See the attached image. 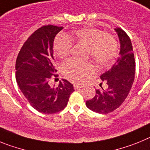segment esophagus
Returning <instances> with one entry per match:
<instances>
[{
  "label": "esophagus",
  "mask_w": 150,
  "mask_h": 150,
  "mask_svg": "<svg viewBox=\"0 0 150 150\" xmlns=\"http://www.w3.org/2000/svg\"><path fill=\"white\" fill-rule=\"evenodd\" d=\"M74 89H80V88H82V86H80V85L79 84H74Z\"/></svg>",
  "instance_id": "obj_1"
}]
</instances>
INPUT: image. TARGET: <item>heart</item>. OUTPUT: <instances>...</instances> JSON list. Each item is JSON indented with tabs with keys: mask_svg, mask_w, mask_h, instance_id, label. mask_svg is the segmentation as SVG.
Wrapping results in <instances>:
<instances>
[{
	"mask_svg": "<svg viewBox=\"0 0 150 150\" xmlns=\"http://www.w3.org/2000/svg\"><path fill=\"white\" fill-rule=\"evenodd\" d=\"M72 39L88 46V56L99 64H107L113 60L118 51L116 38L110 34L96 28H86L75 31ZM73 47L71 40L66 35L60 34L54 43V50L60 59L70 54ZM62 74L70 80L80 83L95 71L93 63L82 62L70 59L62 64Z\"/></svg>",
	"mask_w": 150,
	"mask_h": 150,
	"instance_id": "b5f03b06",
	"label": "heart"
}]
</instances>
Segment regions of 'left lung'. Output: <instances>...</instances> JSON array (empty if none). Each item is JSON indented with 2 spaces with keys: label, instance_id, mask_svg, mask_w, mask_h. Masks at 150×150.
Listing matches in <instances>:
<instances>
[{
  "label": "left lung",
  "instance_id": "1",
  "mask_svg": "<svg viewBox=\"0 0 150 150\" xmlns=\"http://www.w3.org/2000/svg\"><path fill=\"white\" fill-rule=\"evenodd\" d=\"M120 41V57L112 68L102 74L100 79L107 85V89H96L95 97L86 100L88 109L106 114L121 106L127 98L134 80L135 62L132 41L120 28H115Z\"/></svg>",
  "mask_w": 150,
  "mask_h": 150
}]
</instances>
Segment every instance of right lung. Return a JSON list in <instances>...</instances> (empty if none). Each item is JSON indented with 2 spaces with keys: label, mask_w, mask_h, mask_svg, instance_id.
<instances>
[{
  "label": "right lung",
  "mask_w": 150,
  "mask_h": 150,
  "mask_svg": "<svg viewBox=\"0 0 150 150\" xmlns=\"http://www.w3.org/2000/svg\"><path fill=\"white\" fill-rule=\"evenodd\" d=\"M63 27L44 25L35 30L25 42L16 62V79L29 104L38 112L52 114L63 110L74 86L62 79L55 88L49 84L55 74L53 42Z\"/></svg>",
  "instance_id": "right-lung-1"
}]
</instances>
